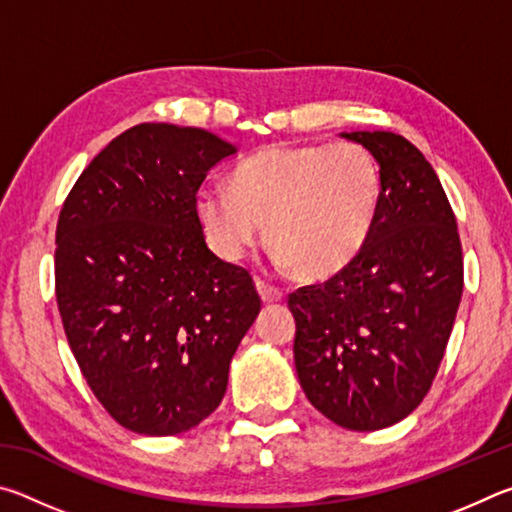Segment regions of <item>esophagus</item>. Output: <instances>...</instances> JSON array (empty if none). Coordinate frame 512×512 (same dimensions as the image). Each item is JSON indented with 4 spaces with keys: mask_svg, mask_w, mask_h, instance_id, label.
<instances>
[{
    "mask_svg": "<svg viewBox=\"0 0 512 512\" xmlns=\"http://www.w3.org/2000/svg\"><path fill=\"white\" fill-rule=\"evenodd\" d=\"M255 287H257L259 298H262L264 302H280V300L284 298V293H282L280 289L273 287V284L264 282V280H257V282H255Z\"/></svg>",
    "mask_w": 512,
    "mask_h": 512,
    "instance_id": "esophagus-1",
    "label": "esophagus"
}]
</instances>
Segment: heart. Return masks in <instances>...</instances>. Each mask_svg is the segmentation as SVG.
<instances>
[{
  "label": "heart",
  "instance_id": "obj_1",
  "mask_svg": "<svg viewBox=\"0 0 512 512\" xmlns=\"http://www.w3.org/2000/svg\"><path fill=\"white\" fill-rule=\"evenodd\" d=\"M381 171L366 146L273 144L239 164L232 187L205 183L194 196L203 237L239 262L262 237L302 280H325L361 253L377 221Z\"/></svg>",
  "mask_w": 512,
  "mask_h": 512
}]
</instances>
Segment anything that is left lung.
<instances>
[{
  "label": "left lung",
  "mask_w": 512,
  "mask_h": 512,
  "mask_svg": "<svg viewBox=\"0 0 512 512\" xmlns=\"http://www.w3.org/2000/svg\"><path fill=\"white\" fill-rule=\"evenodd\" d=\"M341 137L375 155L381 203L361 253L289 296L293 359L325 418L377 431L429 393L461 305L463 250L445 189L409 140L386 131Z\"/></svg>",
  "instance_id": "1"
}]
</instances>
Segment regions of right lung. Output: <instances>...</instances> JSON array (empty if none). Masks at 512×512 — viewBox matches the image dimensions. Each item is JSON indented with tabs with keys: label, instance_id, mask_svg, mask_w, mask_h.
<instances>
[{
	"label": "right lung",
	"instance_id": "right-lung-1",
	"mask_svg": "<svg viewBox=\"0 0 512 512\" xmlns=\"http://www.w3.org/2000/svg\"><path fill=\"white\" fill-rule=\"evenodd\" d=\"M237 149L203 128L140 124L69 192L56 228V300L85 381L121 427L176 436L221 404L262 309L246 268L205 244L194 196Z\"/></svg>",
	"mask_w": 512,
	"mask_h": 512
}]
</instances>
